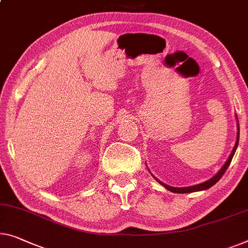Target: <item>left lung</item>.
<instances>
[{"label":"left lung","instance_id":"obj_1","mask_svg":"<svg viewBox=\"0 0 248 248\" xmlns=\"http://www.w3.org/2000/svg\"><path fill=\"white\" fill-rule=\"evenodd\" d=\"M238 139H239V132H238V136H237V140H236V145L234 147V149H232V154L230 158H228V160L226 161V164H225L223 166V168L220 169V170L217 172L216 176H214L212 179L207 180V182L202 183V184H199V185H195V186H190V187H184V188H176V187H171V186H168V185H165L164 183H161L160 180H158L157 178V182L160 183L162 186H165L166 188H167L168 190L172 191V193H179V194H186V193H193V191H198V190H205V189H208V188H210L213 186V185H215L218 180L223 177V175L225 173V171L227 170L228 166L231 165V161L232 159V157H234V154L236 151V148H237V145H238Z\"/></svg>","mask_w":248,"mask_h":248}]
</instances>
